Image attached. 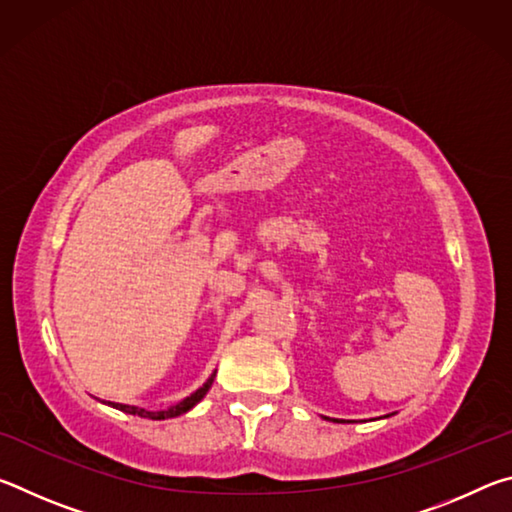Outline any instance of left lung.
<instances>
[{"instance_id": "1", "label": "left lung", "mask_w": 512, "mask_h": 512, "mask_svg": "<svg viewBox=\"0 0 512 512\" xmlns=\"http://www.w3.org/2000/svg\"><path fill=\"white\" fill-rule=\"evenodd\" d=\"M384 418H388V415H384ZM325 420H332V422H343V420H336V418H325Z\"/></svg>"}]
</instances>
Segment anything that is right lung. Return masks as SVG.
<instances>
[{"label":"right lung","mask_w":512,"mask_h":512,"mask_svg":"<svg viewBox=\"0 0 512 512\" xmlns=\"http://www.w3.org/2000/svg\"><path fill=\"white\" fill-rule=\"evenodd\" d=\"M214 377H216V370L212 372L210 377H207V381H205V384H203L201 388H198V391H194L192 395H187L185 400H180L178 404H173V406H167V409H162V411H149V409H140V406L117 404V402H108V406H112V409L124 411V413H131V415H140V418H149V420H169V418H178V415L192 411L194 406L203 400V397L207 395V391H210L212 384H214Z\"/></svg>","instance_id":"obj_1"}]
</instances>
